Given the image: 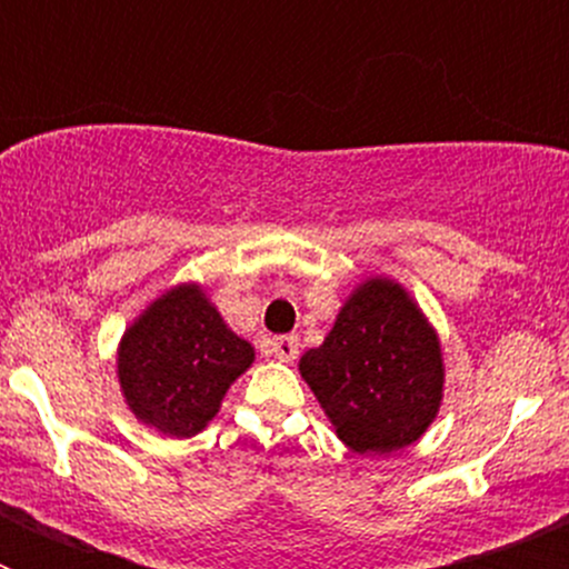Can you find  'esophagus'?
Masks as SVG:
<instances>
[{
	"label": "esophagus",
	"mask_w": 569,
	"mask_h": 569,
	"mask_svg": "<svg viewBox=\"0 0 569 569\" xmlns=\"http://www.w3.org/2000/svg\"><path fill=\"white\" fill-rule=\"evenodd\" d=\"M264 353L276 356L279 361H293L299 356V339L296 336H276L264 341Z\"/></svg>",
	"instance_id": "obj_1"
}]
</instances>
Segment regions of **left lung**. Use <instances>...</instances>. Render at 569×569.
<instances>
[{"instance_id":"8db88e82","label":"left lung","mask_w":569,"mask_h":569,"mask_svg":"<svg viewBox=\"0 0 569 569\" xmlns=\"http://www.w3.org/2000/svg\"><path fill=\"white\" fill-rule=\"evenodd\" d=\"M299 370L356 453L413 445L436 419L445 385L436 333L390 279L365 281Z\"/></svg>"}]
</instances>
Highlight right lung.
<instances>
[{
    "label": "right lung",
    "instance_id": "add662e5",
    "mask_svg": "<svg viewBox=\"0 0 569 569\" xmlns=\"http://www.w3.org/2000/svg\"><path fill=\"white\" fill-rule=\"evenodd\" d=\"M250 361L253 347L230 333L202 290L182 284L124 333L119 381L136 419L188 439L219 413L228 387Z\"/></svg>",
    "mask_w": 569,
    "mask_h": 569
}]
</instances>
